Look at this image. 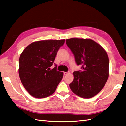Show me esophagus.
<instances>
[{
	"label": "esophagus",
	"instance_id": "esophagus-1",
	"mask_svg": "<svg viewBox=\"0 0 126 126\" xmlns=\"http://www.w3.org/2000/svg\"><path fill=\"white\" fill-rule=\"evenodd\" d=\"M69 73L70 72L69 71L68 72H64V75H68Z\"/></svg>",
	"mask_w": 126,
	"mask_h": 126
}]
</instances>
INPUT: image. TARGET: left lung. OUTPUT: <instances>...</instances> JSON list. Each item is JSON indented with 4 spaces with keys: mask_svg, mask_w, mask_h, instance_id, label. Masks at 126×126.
Instances as JSON below:
<instances>
[{
    "mask_svg": "<svg viewBox=\"0 0 126 126\" xmlns=\"http://www.w3.org/2000/svg\"><path fill=\"white\" fill-rule=\"evenodd\" d=\"M66 45L74 54L81 70L74 72V80L69 84L75 94L91 98L103 89L109 77V60L106 51L91 39L71 38Z\"/></svg>",
    "mask_w": 126,
    "mask_h": 126,
    "instance_id": "obj_1",
    "label": "left lung"
}]
</instances>
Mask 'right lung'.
<instances>
[{
	"mask_svg": "<svg viewBox=\"0 0 126 126\" xmlns=\"http://www.w3.org/2000/svg\"><path fill=\"white\" fill-rule=\"evenodd\" d=\"M65 40L39 41L26 47L19 58V74L28 93L36 98L53 94L63 76L57 70V65L50 70L58 50Z\"/></svg>",
	"mask_w": 126,
	"mask_h": 126,
	"instance_id": "right-lung-1",
	"label": "right lung"
}]
</instances>
